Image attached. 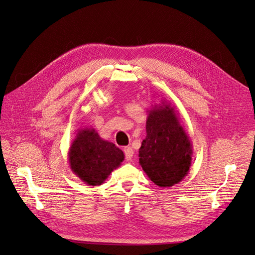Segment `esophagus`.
<instances>
[{"mask_svg":"<svg viewBox=\"0 0 255 255\" xmlns=\"http://www.w3.org/2000/svg\"><path fill=\"white\" fill-rule=\"evenodd\" d=\"M123 151H125V155H126L127 160H132L133 155H134V151H133V149L130 148V146H126V148L123 149Z\"/></svg>","mask_w":255,"mask_h":255,"instance_id":"esophagus-1","label":"esophagus"}]
</instances>
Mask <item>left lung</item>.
<instances>
[{
    "label": "left lung",
    "mask_w": 255,
    "mask_h": 255,
    "mask_svg": "<svg viewBox=\"0 0 255 255\" xmlns=\"http://www.w3.org/2000/svg\"><path fill=\"white\" fill-rule=\"evenodd\" d=\"M148 112L139 165L157 186L171 187L189 171L192 143L170 103L161 100Z\"/></svg>",
    "instance_id": "8db88e82"
}]
</instances>
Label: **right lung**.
Here are the masks:
<instances>
[{
	"label": "right lung",
	"mask_w": 255,
	"mask_h": 255,
	"mask_svg": "<svg viewBox=\"0 0 255 255\" xmlns=\"http://www.w3.org/2000/svg\"><path fill=\"white\" fill-rule=\"evenodd\" d=\"M68 159L76 176L89 186H99L121 165L125 154L113 142L102 139L95 128H84L78 129Z\"/></svg>",
	"instance_id": "1"
}]
</instances>
